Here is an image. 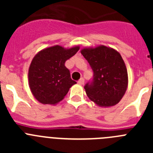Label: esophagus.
I'll use <instances>...</instances> for the list:
<instances>
[{
    "label": "esophagus",
    "instance_id": "1",
    "mask_svg": "<svg viewBox=\"0 0 153 153\" xmlns=\"http://www.w3.org/2000/svg\"><path fill=\"white\" fill-rule=\"evenodd\" d=\"M78 83H79V84H80V85H83V83H84V79H83V77L80 78V79L78 80Z\"/></svg>",
    "mask_w": 153,
    "mask_h": 153
}]
</instances>
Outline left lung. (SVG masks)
<instances>
[{"label":"left lung","instance_id":"left-lung-1","mask_svg":"<svg viewBox=\"0 0 153 153\" xmlns=\"http://www.w3.org/2000/svg\"><path fill=\"white\" fill-rule=\"evenodd\" d=\"M93 70V79L84 86L86 95L100 106H113L125 94L128 74L125 63L117 51L105 46L81 51Z\"/></svg>","mask_w":153,"mask_h":153}]
</instances>
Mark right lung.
<instances>
[{
	"label": "right lung",
	"instance_id": "1",
	"mask_svg": "<svg viewBox=\"0 0 153 153\" xmlns=\"http://www.w3.org/2000/svg\"><path fill=\"white\" fill-rule=\"evenodd\" d=\"M79 47L64 49L54 46L39 52L31 62L29 85L35 98L43 104H56L76 82L70 77L65 62L79 51Z\"/></svg>",
	"mask_w": 153,
	"mask_h": 153
}]
</instances>
